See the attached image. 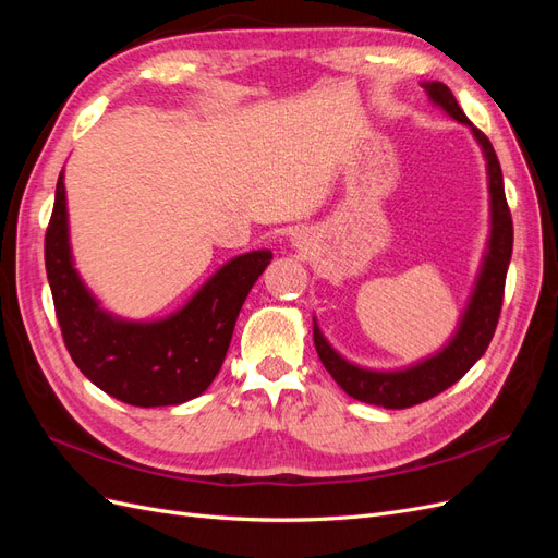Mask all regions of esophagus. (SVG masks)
<instances>
[{
  "label": "esophagus",
  "mask_w": 558,
  "mask_h": 558,
  "mask_svg": "<svg viewBox=\"0 0 558 558\" xmlns=\"http://www.w3.org/2000/svg\"><path fill=\"white\" fill-rule=\"evenodd\" d=\"M295 244H298V246H300V248H302V240H300V238H298V240H295Z\"/></svg>",
  "instance_id": "1"
}]
</instances>
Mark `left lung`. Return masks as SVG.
Returning a JSON list of instances; mask_svg holds the SVG:
<instances>
[{
    "label": "left lung",
    "mask_w": 558,
    "mask_h": 558,
    "mask_svg": "<svg viewBox=\"0 0 558 558\" xmlns=\"http://www.w3.org/2000/svg\"><path fill=\"white\" fill-rule=\"evenodd\" d=\"M430 99L440 105L451 118L459 123L472 128L477 142L484 148L486 165H488V193H492V240H488V253L482 265V272L477 279V289L472 293L468 312L461 320L459 332L453 340L437 353V356L418 363L414 367L400 369V373H373V369H363L347 363L340 353L332 351V347L324 340V335L314 324V344L318 351V359L330 373V377L340 384L344 391L367 404H377L386 410H404L412 404L426 402L442 393L445 388L459 381L468 369L475 365L492 342L496 332L502 295H505V277H508V265L512 258V214L505 199V185L502 172L496 150L488 142L486 134L468 121V116L456 102L453 93L440 81L424 83Z\"/></svg>",
    "instance_id": "1"
}]
</instances>
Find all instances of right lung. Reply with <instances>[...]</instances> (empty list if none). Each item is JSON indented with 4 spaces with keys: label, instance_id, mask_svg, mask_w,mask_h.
Returning <instances> with one entry per match:
<instances>
[{
    "label": "right lung",
    "instance_id": "1",
    "mask_svg": "<svg viewBox=\"0 0 558 558\" xmlns=\"http://www.w3.org/2000/svg\"><path fill=\"white\" fill-rule=\"evenodd\" d=\"M44 258L62 340L76 367L121 402L162 408L207 391L223 365L234 320L272 251H251L230 260L189 305L158 324L118 320L97 307L72 265L60 172Z\"/></svg>",
    "mask_w": 558,
    "mask_h": 558
}]
</instances>
